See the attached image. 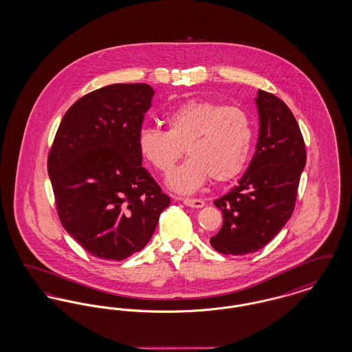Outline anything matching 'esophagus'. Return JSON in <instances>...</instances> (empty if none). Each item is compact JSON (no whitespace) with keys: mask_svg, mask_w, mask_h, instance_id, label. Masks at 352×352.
Returning a JSON list of instances; mask_svg holds the SVG:
<instances>
[{"mask_svg":"<svg viewBox=\"0 0 352 352\" xmlns=\"http://www.w3.org/2000/svg\"><path fill=\"white\" fill-rule=\"evenodd\" d=\"M186 206L192 207V208H201L204 206V201L203 199H197V198H184L182 199Z\"/></svg>","mask_w":352,"mask_h":352,"instance_id":"34e87169","label":"esophagus"}]
</instances>
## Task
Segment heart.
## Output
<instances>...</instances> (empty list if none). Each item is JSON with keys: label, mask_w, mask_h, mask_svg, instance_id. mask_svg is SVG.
Wrapping results in <instances>:
<instances>
[{"label": "heart", "mask_w": 352, "mask_h": 352, "mask_svg": "<svg viewBox=\"0 0 352 352\" xmlns=\"http://www.w3.org/2000/svg\"><path fill=\"white\" fill-rule=\"evenodd\" d=\"M166 131L145 128L138 133L141 157L158 173L168 175L184 151L190 155L168 184L190 194L206 181L217 184L236 178L248 162L253 141L251 118L237 107L211 100H188L164 118Z\"/></svg>", "instance_id": "b5f03b06"}]
</instances>
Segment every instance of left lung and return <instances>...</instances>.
I'll return each instance as SVG.
<instances>
[{"label": "left lung", "instance_id": "left-lung-1", "mask_svg": "<svg viewBox=\"0 0 352 352\" xmlns=\"http://www.w3.org/2000/svg\"><path fill=\"white\" fill-rule=\"evenodd\" d=\"M256 105L260 131L251 164L239 184L214 201L223 226L210 243L223 254L258 251L283 230L306 165L300 126L284 101L258 89Z\"/></svg>", "mask_w": 352, "mask_h": 352}]
</instances>
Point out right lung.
<instances>
[{
	"label": "right lung",
	"mask_w": 352,
	"mask_h": 352,
	"mask_svg": "<svg viewBox=\"0 0 352 352\" xmlns=\"http://www.w3.org/2000/svg\"><path fill=\"white\" fill-rule=\"evenodd\" d=\"M153 95L145 83L111 84L85 95L62 118L49 153L62 226L102 260L141 251L170 204L137 146Z\"/></svg>",
	"instance_id": "add662e5"
}]
</instances>
